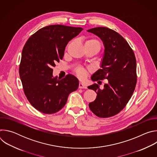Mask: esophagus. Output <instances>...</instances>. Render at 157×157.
Listing matches in <instances>:
<instances>
[{
    "instance_id": "esophagus-1",
    "label": "esophagus",
    "mask_w": 157,
    "mask_h": 157,
    "mask_svg": "<svg viewBox=\"0 0 157 157\" xmlns=\"http://www.w3.org/2000/svg\"><path fill=\"white\" fill-rule=\"evenodd\" d=\"M79 89H86L87 87L85 84H84L82 82H79Z\"/></svg>"
}]
</instances>
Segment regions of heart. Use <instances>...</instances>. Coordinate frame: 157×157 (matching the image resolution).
I'll return each mask as SVG.
<instances>
[{"instance_id":"obj_1","label":"heart","mask_w":157,"mask_h":157,"mask_svg":"<svg viewBox=\"0 0 157 157\" xmlns=\"http://www.w3.org/2000/svg\"><path fill=\"white\" fill-rule=\"evenodd\" d=\"M85 45H89V46H93L96 47L99 50L101 48V44L98 40L94 38L88 39L85 41ZM75 73L76 75L81 79H82L86 76V70L82 67H78L75 70Z\"/></svg>"}]
</instances>
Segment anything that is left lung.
Wrapping results in <instances>:
<instances>
[{
    "mask_svg": "<svg viewBox=\"0 0 157 157\" xmlns=\"http://www.w3.org/2000/svg\"><path fill=\"white\" fill-rule=\"evenodd\" d=\"M87 31L99 36L105 48L101 68L92 75L91 79L108 80L102 89L96 83L87 87L97 93L96 99L89 107L98 117H110L125 107L135 90L136 56L127 41L116 31L102 27Z\"/></svg>",
    "mask_w": 157,
    "mask_h": 157,
    "instance_id": "obj_1",
    "label": "left lung"
}]
</instances>
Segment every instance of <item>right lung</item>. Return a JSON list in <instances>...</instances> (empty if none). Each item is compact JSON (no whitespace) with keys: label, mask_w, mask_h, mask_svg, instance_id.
Masks as SVG:
<instances>
[{"label":"right lung","mask_w":157,"mask_h":157,"mask_svg":"<svg viewBox=\"0 0 157 157\" xmlns=\"http://www.w3.org/2000/svg\"><path fill=\"white\" fill-rule=\"evenodd\" d=\"M83 29L63 25L44 27L27 40L21 53L20 78L24 93L36 110L44 114L57 113L76 91L79 81L72 75L62 79L53 77V68L64 56L68 43Z\"/></svg>","instance_id":"add662e5"}]
</instances>
